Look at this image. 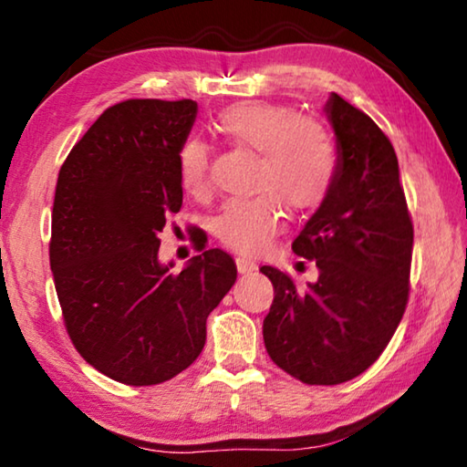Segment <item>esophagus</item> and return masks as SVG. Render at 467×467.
Returning a JSON list of instances; mask_svg holds the SVG:
<instances>
[{
  "label": "esophagus",
  "instance_id": "34e87169",
  "mask_svg": "<svg viewBox=\"0 0 467 467\" xmlns=\"http://www.w3.org/2000/svg\"><path fill=\"white\" fill-rule=\"evenodd\" d=\"M236 270H239V274H251L257 270V264L253 262V259H247V257H236Z\"/></svg>",
  "mask_w": 467,
  "mask_h": 467
}]
</instances>
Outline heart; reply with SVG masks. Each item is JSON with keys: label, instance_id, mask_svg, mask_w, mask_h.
I'll return each mask as SVG.
<instances>
[{"label": "heart", "instance_id": "obj_1", "mask_svg": "<svg viewBox=\"0 0 467 467\" xmlns=\"http://www.w3.org/2000/svg\"><path fill=\"white\" fill-rule=\"evenodd\" d=\"M216 130L233 144L257 152L249 197L228 200L216 216V234L228 247L259 253L284 224L282 202L309 212L326 202L336 179V148L327 130L311 117L272 102H239L224 109ZM179 181L187 193L208 187V146L183 141L177 156Z\"/></svg>", "mask_w": 467, "mask_h": 467}]
</instances>
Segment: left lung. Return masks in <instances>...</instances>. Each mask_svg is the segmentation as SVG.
<instances>
[{"label": "left lung", "mask_w": 467, "mask_h": 467, "mask_svg": "<svg viewBox=\"0 0 467 467\" xmlns=\"http://www.w3.org/2000/svg\"><path fill=\"white\" fill-rule=\"evenodd\" d=\"M336 133V179L292 251L317 264L305 290L264 265L274 303L264 319L270 358L306 385H337L373 365L404 317L414 228L391 141L336 92L326 102Z\"/></svg>", "instance_id": "left-lung-1"}]
</instances>
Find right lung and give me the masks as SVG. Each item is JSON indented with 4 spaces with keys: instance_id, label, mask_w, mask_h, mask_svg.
I'll use <instances>...</instances> for the list:
<instances>
[{
    "instance_id": "obj_1",
    "label": "right lung",
    "mask_w": 467,
    "mask_h": 467,
    "mask_svg": "<svg viewBox=\"0 0 467 467\" xmlns=\"http://www.w3.org/2000/svg\"><path fill=\"white\" fill-rule=\"evenodd\" d=\"M195 117V100L109 107L55 187L49 259L63 321L82 358L125 385L169 381L192 365L205 319L236 280L223 249L181 272L158 259V234L183 203L177 156Z\"/></svg>"
}]
</instances>
